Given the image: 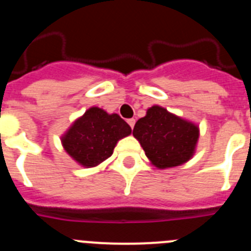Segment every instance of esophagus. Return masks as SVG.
Instances as JSON below:
<instances>
[{
  "mask_svg": "<svg viewBox=\"0 0 251 251\" xmlns=\"http://www.w3.org/2000/svg\"><path fill=\"white\" fill-rule=\"evenodd\" d=\"M135 123H136L135 119H128V120H127V124L131 126V128H133V126H135Z\"/></svg>",
  "mask_w": 251,
  "mask_h": 251,
  "instance_id": "obj_1",
  "label": "esophagus"
}]
</instances>
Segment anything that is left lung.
<instances>
[{"mask_svg":"<svg viewBox=\"0 0 251 251\" xmlns=\"http://www.w3.org/2000/svg\"><path fill=\"white\" fill-rule=\"evenodd\" d=\"M132 135L151 163L158 169H167L184 164L193 157L200 130L191 121L153 105L136 123Z\"/></svg>","mask_w":251,"mask_h":251,"instance_id":"left-lung-1","label":"left lung"}]
</instances>
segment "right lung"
<instances>
[{"label": "right lung", "mask_w": 251, "mask_h": 251, "mask_svg": "<svg viewBox=\"0 0 251 251\" xmlns=\"http://www.w3.org/2000/svg\"><path fill=\"white\" fill-rule=\"evenodd\" d=\"M130 133V125L118 114L92 106L72 124L61 142L78 164L93 168L108 159L118 141Z\"/></svg>", "instance_id": "add662e5"}]
</instances>
